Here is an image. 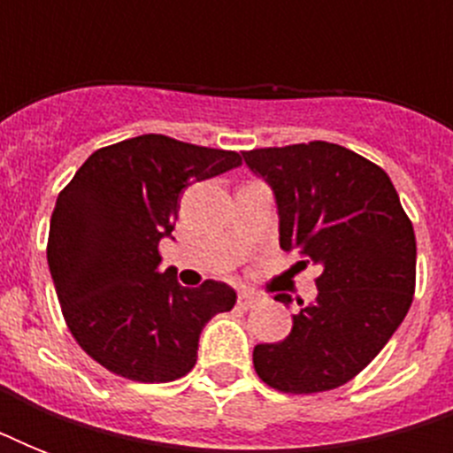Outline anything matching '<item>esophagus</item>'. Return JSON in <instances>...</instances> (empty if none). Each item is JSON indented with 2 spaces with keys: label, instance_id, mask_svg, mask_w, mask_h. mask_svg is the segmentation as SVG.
I'll return each mask as SVG.
<instances>
[{
  "label": "esophagus",
  "instance_id": "esophagus-1",
  "mask_svg": "<svg viewBox=\"0 0 453 453\" xmlns=\"http://www.w3.org/2000/svg\"><path fill=\"white\" fill-rule=\"evenodd\" d=\"M258 301H261V298H258V294H254V291H242L240 296H237V305L244 310L256 308V305H258Z\"/></svg>",
  "mask_w": 453,
  "mask_h": 453
}]
</instances>
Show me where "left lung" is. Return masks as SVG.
I'll use <instances>...</instances> for the list:
<instances>
[{
	"instance_id": "left-lung-1",
	"label": "left lung",
	"mask_w": 453,
	"mask_h": 453,
	"mask_svg": "<svg viewBox=\"0 0 453 453\" xmlns=\"http://www.w3.org/2000/svg\"><path fill=\"white\" fill-rule=\"evenodd\" d=\"M242 155L275 192L284 251L322 270L317 301L294 315L284 341L256 345L254 369L280 393L334 390L383 350L414 301V226L386 171L343 145L310 141Z\"/></svg>"
}]
</instances>
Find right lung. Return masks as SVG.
Returning <instances> with one entry per match:
<instances>
[{
    "mask_svg": "<svg viewBox=\"0 0 453 453\" xmlns=\"http://www.w3.org/2000/svg\"><path fill=\"white\" fill-rule=\"evenodd\" d=\"M240 164L234 150L145 134L96 150L60 190L46 261L67 329L108 372L138 383L180 379L197 362L204 324L233 310L227 284L188 289L159 273V240L188 185Z\"/></svg>",
    "mask_w": 453,
    "mask_h": 453,
    "instance_id": "1",
    "label": "right lung"
}]
</instances>
